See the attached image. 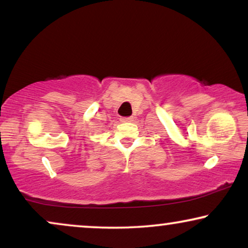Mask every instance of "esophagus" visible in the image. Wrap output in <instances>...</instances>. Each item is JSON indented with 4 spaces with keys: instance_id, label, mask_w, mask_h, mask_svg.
Instances as JSON below:
<instances>
[{
    "instance_id": "1",
    "label": "esophagus",
    "mask_w": 248,
    "mask_h": 248,
    "mask_svg": "<svg viewBox=\"0 0 248 248\" xmlns=\"http://www.w3.org/2000/svg\"><path fill=\"white\" fill-rule=\"evenodd\" d=\"M121 122H123V123H126V122H132L133 121V117H121L120 118Z\"/></svg>"
}]
</instances>
